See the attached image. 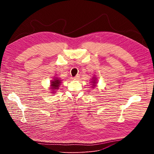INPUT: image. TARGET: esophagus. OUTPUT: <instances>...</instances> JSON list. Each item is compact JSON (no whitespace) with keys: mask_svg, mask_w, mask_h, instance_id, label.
Listing matches in <instances>:
<instances>
[{"mask_svg":"<svg viewBox=\"0 0 154 154\" xmlns=\"http://www.w3.org/2000/svg\"><path fill=\"white\" fill-rule=\"evenodd\" d=\"M79 78H80V75L77 74L74 79V80H78V79H79Z\"/></svg>","mask_w":154,"mask_h":154,"instance_id":"34e87169","label":"esophagus"}]
</instances>
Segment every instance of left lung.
<instances>
[{
	"label": "left lung",
	"instance_id": "8db88e82",
	"mask_svg": "<svg viewBox=\"0 0 154 154\" xmlns=\"http://www.w3.org/2000/svg\"><path fill=\"white\" fill-rule=\"evenodd\" d=\"M91 82L93 84H92V85H93V86H92V87H93V88H94V87H95V86H96V84H97V78H96L95 77H92Z\"/></svg>",
	"mask_w": 154,
	"mask_h": 154
}]
</instances>
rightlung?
Returning <instances> with one entry per match:
<instances>
[{
	"label": "right lung",
	"instance_id": "obj_1",
	"mask_svg": "<svg viewBox=\"0 0 154 154\" xmlns=\"http://www.w3.org/2000/svg\"><path fill=\"white\" fill-rule=\"evenodd\" d=\"M61 82L62 80L58 77H55L54 80H52L51 82V89H52L51 91H52V94H55V91L57 89H59Z\"/></svg>",
	"mask_w": 154,
	"mask_h": 154
}]
</instances>
